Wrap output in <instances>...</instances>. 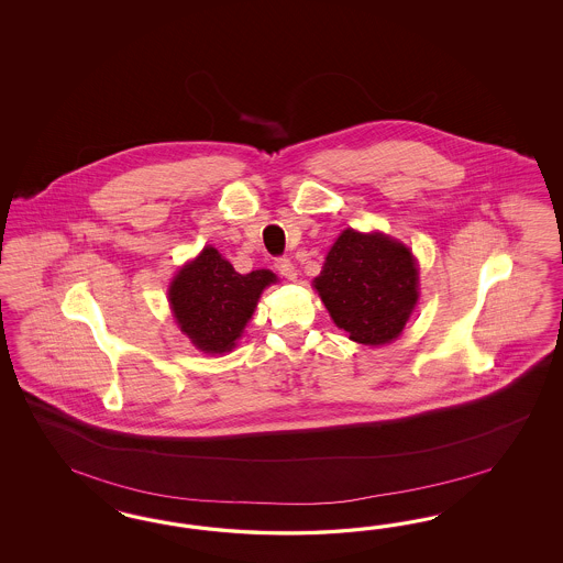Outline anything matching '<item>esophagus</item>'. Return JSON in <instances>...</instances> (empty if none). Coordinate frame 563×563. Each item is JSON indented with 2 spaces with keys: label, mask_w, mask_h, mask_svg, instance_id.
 <instances>
[{
  "label": "esophagus",
  "mask_w": 563,
  "mask_h": 563,
  "mask_svg": "<svg viewBox=\"0 0 563 563\" xmlns=\"http://www.w3.org/2000/svg\"><path fill=\"white\" fill-rule=\"evenodd\" d=\"M274 268L278 271V274H283L285 278H289V280L297 278V271H295L292 262L287 260V257H276V260H274Z\"/></svg>",
  "instance_id": "1"
}]
</instances>
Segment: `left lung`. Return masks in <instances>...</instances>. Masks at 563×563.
Listing matches in <instances>:
<instances>
[{
    "instance_id": "obj_1",
    "label": "left lung",
    "mask_w": 563,
    "mask_h": 563,
    "mask_svg": "<svg viewBox=\"0 0 563 563\" xmlns=\"http://www.w3.org/2000/svg\"><path fill=\"white\" fill-rule=\"evenodd\" d=\"M417 280L415 257L402 243L346 229L328 252L313 287L351 341L386 344L409 320L419 299Z\"/></svg>"
}]
</instances>
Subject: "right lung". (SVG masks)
Listing matches in <instances>:
<instances>
[{
	"label": "right lung",
	"mask_w": 563,
	"mask_h": 563,
	"mask_svg": "<svg viewBox=\"0 0 563 563\" xmlns=\"http://www.w3.org/2000/svg\"><path fill=\"white\" fill-rule=\"evenodd\" d=\"M274 280L271 271L235 273L214 247H205L170 283V307L179 328L200 351L227 353L250 322L260 292Z\"/></svg>",
	"instance_id": "1"
}]
</instances>
